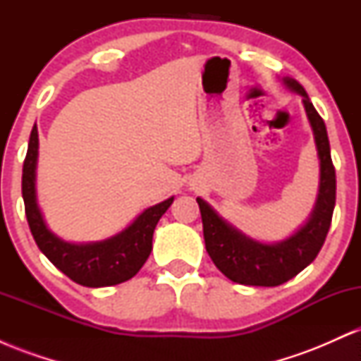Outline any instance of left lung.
Returning a JSON list of instances; mask_svg holds the SVG:
<instances>
[{
  "instance_id": "1",
  "label": "left lung",
  "mask_w": 361,
  "mask_h": 361,
  "mask_svg": "<svg viewBox=\"0 0 361 361\" xmlns=\"http://www.w3.org/2000/svg\"><path fill=\"white\" fill-rule=\"evenodd\" d=\"M283 85L302 97L319 157V193L312 212L304 226L279 243H261L250 238L219 215L198 197L204 239L215 267L229 280L255 287H276L309 267L321 251L336 204V173L331 161V147L324 120L310 103L304 86L293 78H281Z\"/></svg>"
}]
</instances>
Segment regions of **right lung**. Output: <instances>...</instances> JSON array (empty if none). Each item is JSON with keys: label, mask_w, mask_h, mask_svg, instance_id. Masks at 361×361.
I'll return each instance as SVG.
<instances>
[{"label": "right lung", "mask_w": 361, "mask_h": 361, "mask_svg": "<svg viewBox=\"0 0 361 361\" xmlns=\"http://www.w3.org/2000/svg\"><path fill=\"white\" fill-rule=\"evenodd\" d=\"M37 157H39V132L32 128L28 151L23 163L22 195L28 226L39 250L49 261L82 287H109L130 280L146 263L152 250V234L173 204L175 197L144 210L123 231L103 241L69 243L54 234L37 202Z\"/></svg>", "instance_id": "1"}]
</instances>
